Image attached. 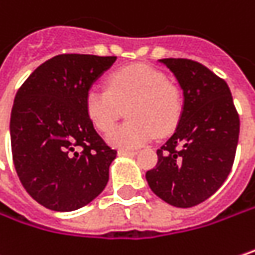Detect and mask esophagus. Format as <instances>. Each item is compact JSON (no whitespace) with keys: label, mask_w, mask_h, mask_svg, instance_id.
Wrapping results in <instances>:
<instances>
[{"label":"esophagus","mask_w":255,"mask_h":255,"mask_svg":"<svg viewBox=\"0 0 255 255\" xmlns=\"http://www.w3.org/2000/svg\"><path fill=\"white\" fill-rule=\"evenodd\" d=\"M135 153H137L135 150H124V149L118 150V154H120V156H134Z\"/></svg>","instance_id":"1"}]
</instances>
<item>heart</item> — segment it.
Wrapping results in <instances>:
<instances>
[{
    "label": "heart",
    "mask_w": 255,
    "mask_h": 255,
    "mask_svg": "<svg viewBox=\"0 0 255 255\" xmlns=\"http://www.w3.org/2000/svg\"><path fill=\"white\" fill-rule=\"evenodd\" d=\"M86 114L101 132H108L126 108L128 121L109 132L108 143L115 147L135 149L157 134L171 132L182 112L178 86L150 65L135 64L114 71L106 90L90 89L86 95Z\"/></svg>",
    "instance_id": "obj_1"
}]
</instances>
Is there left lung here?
<instances>
[{
  "instance_id": "1",
  "label": "left lung",
  "mask_w": 255,
  "mask_h": 255,
  "mask_svg": "<svg viewBox=\"0 0 255 255\" xmlns=\"http://www.w3.org/2000/svg\"><path fill=\"white\" fill-rule=\"evenodd\" d=\"M178 80L184 104L171 138L146 172L150 190L175 207H193L213 196L234 165L240 117L226 81L203 64L159 59Z\"/></svg>"
}]
</instances>
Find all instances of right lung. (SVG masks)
<instances>
[{
    "instance_id": "add662e5",
    "label": "right lung",
    "mask_w": 255,
    "mask_h": 255,
    "mask_svg": "<svg viewBox=\"0 0 255 255\" xmlns=\"http://www.w3.org/2000/svg\"><path fill=\"white\" fill-rule=\"evenodd\" d=\"M117 57L64 54L18 89L11 109L12 160L24 190L55 212L89 204L108 184L117 156L86 114V95Z\"/></svg>"
}]
</instances>
